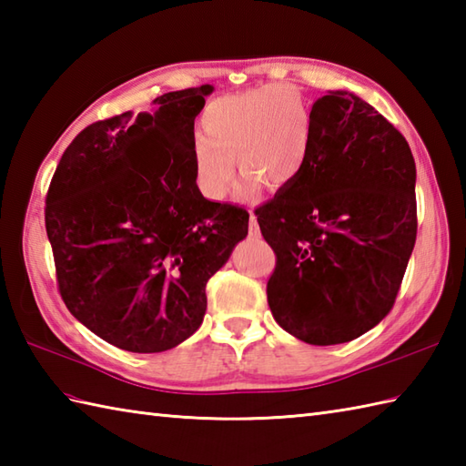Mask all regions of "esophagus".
<instances>
[{"label": "esophagus", "instance_id": "34e87169", "mask_svg": "<svg viewBox=\"0 0 466 466\" xmlns=\"http://www.w3.org/2000/svg\"><path fill=\"white\" fill-rule=\"evenodd\" d=\"M248 230H250L252 238H258V236H260V226H258V220H256L254 214H250V228H248Z\"/></svg>", "mask_w": 466, "mask_h": 466}]
</instances>
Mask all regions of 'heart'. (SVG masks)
I'll return each instance as SVG.
<instances>
[{"label":"heart","instance_id":"1","mask_svg":"<svg viewBox=\"0 0 466 466\" xmlns=\"http://www.w3.org/2000/svg\"><path fill=\"white\" fill-rule=\"evenodd\" d=\"M312 110L299 87L268 84L216 97L200 116L192 142V167L200 192L224 200L238 162L242 196L262 184L280 190L299 180L312 147Z\"/></svg>","mask_w":466,"mask_h":466}]
</instances>
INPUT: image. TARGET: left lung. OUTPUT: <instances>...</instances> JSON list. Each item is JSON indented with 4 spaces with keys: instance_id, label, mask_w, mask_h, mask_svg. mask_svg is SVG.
I'll use <instances>...</instances> for the list:
<instances>
[{
    "instance_id": "left-lung-1",
    "label": "left lung",
    "mask_w": 466,
    "mask_h": 466,
    "mask_svg": "<svg viewBox=\"0 0 466 466\" xmlns=\"http://www.w3.org/2000/svg\"><path fill=\"white\" fill-rule=\"evenodd\" d=\"M304 172L256 210L276 252L274 320L316 346L342 344L390 312L417 240V166L404 136L352 92L312 106Z\"/></svg>"
}]
</instances>
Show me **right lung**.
Returning <instances> with one entry per match:
<instances>
[{"instance_id": "1", "label": "right lung", "mask_w": 466, "mask_h": 466, "mask_svg": "<svg viewBox=\"0 0 466 466\" xmlns=\"http://www.w3.org/2000/svg\"><path fill=\"white\" fill-rule=\"evenodd\" d=\"M212 92H170L152 112L87 126L49 184L59 294L122 350L164 352L200 329L206 282L248 234L250 214L206 200L194 177V120Z\"/></svg>"}]
</instances>
